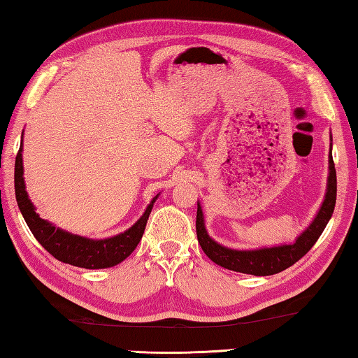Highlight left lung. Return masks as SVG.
I'll return each instance as SVG.
<instances>
[{
	"label": "left lung",
	"mask_w": 358,
	"mask_h": 358,
	"mask_svg": "<svg viewBox=\"0 0 358 358\" xmlns=\"http://www.w3.org/2000/svg\"><path fill=\"white\" fill-rule=\"evenodd\" d=\"M329 171H330L329 181H327V192H325L322 207H320L319 213L316 215V217H314V221L306 227L305 232H303L292 245L262 248V250H254V251L230 250V248L216 243L213 238H210V235L207 234V229H205L201 203L197 202L196 230H197L199 245L202 246V251L207 254L215 264L221 265L227 270L240 271V273H246V275L268 276V275L280 273V271L289 268L290 265L299 262V260L314 246L317 238L322 235L327 222L330 221L333 210H335L336 171H335V162H333V157H331V148H330V157H329Z\"/></svg>",
	"instance_id": "left-lung-1"
}]
</instances>
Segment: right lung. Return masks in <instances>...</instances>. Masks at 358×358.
I'll return each mask as SVG.
<instances>
[{"label":"right lung","mask_w":358,"mask_h":358,"mask_svg":"<svg viewBox=\"0 0 358 358\" xmlns=\"http://www.w3.org/2000/svg\"><path fill=\"white\" fill-rule=\"evenodd\" d=\"M22 147L23 143L20 145V150L15 157V199L36 240L55 259L62 260L64 264L82 266V268H108V266L123 262L136 250L138 241H141L145 226H147L148 216L151 213V208H153V203L156 202L159 194L150 202L141 220L123 234L115 235V237L106 240H90L80 237V235H72L66 232V230L55 227L48 221L42 220L36 213L34 205L29 201L28 192L25 189V180H23Z\"/></svg>","instance_id":"obj_1"}]
</instances>
